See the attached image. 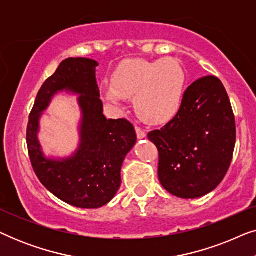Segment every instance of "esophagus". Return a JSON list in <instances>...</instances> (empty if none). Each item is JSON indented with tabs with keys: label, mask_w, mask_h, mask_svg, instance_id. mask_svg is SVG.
<instances>
[{
	"label": "esophagus",
	"mask_w": 256,
	"mask_h": 256,
	"mask_svg": "<svg viewBox=\"0 0 256 256\" xmlns=\"http://www.w3.org/2000/svg\"><path fill=\"white\" fill-rule=\"evenodd\" d=\"M135 130H136V135H138V138H144L146 136V132L143 130V129H142L141 127H138V126H136Z\"/></svg>",
	"instance_id": "1"
}]
</instances>
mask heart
I'll return each mask as SVG.
<instances>
[{
  "mask_svg": "<svg viewBox=\"0 0 256 256\" xmlns=\"http://www.w3.org/2000/svg\"><path fill=\"white\" fill-rule=\"evenodd\" d=\"M185 80V70L176 59L138 60L118 70L113 85L104 86L102 96L115 106L124 98H135L140 116L158 124L170 120L180 110Z\"/></svg>",
  "mask_w": 256,
  "mask_h": 256,
  "instance_id": "1",
  "label": "heart"
}]
</instances>
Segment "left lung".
Here are the masks:
<instances>
[{
  "label": "left lung",
  "mask_w": 256,
  "mask_h": 256,
  "mask_svg": "<svg viewBox=\"0 0 256 256\" xmlns=\"http://www.w3.org/2000/svg\"><path fill=\"white\" fill-rule=\"evenodd\" d=\"M236 118L220 79L206 76L185 90L172 120L148 134L158 149L162 186L194 199L214 190L225 177L236 146Z\"/></svg>",
  "instance_id": "obj_1"
}]
</instances>
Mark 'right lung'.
Listing matches in <instances>:
<instances>
[{
  "instance_id": "obj_1",
  "label": "right lung",
  "mask_w": 256,
  "mask_h": 256,
  "mask_svg": "<svg viewBox=\"0 0 256 256\" xmlns=\"http://www.w3.org/2000/svg\"><path fill=\"white\" fill-rule=\"evenodd\" d=\"M96 66V60L87 58L62 60L40 87L26 129L28 152L38 180L60 200L80 208H101L114 198L121 185L122 163L136 143L130 122L104 115ZM62 90L80 96V144L73 156L51 160L41 152L36 132L41 112Z\"/></svg>"
}]
</instances>
